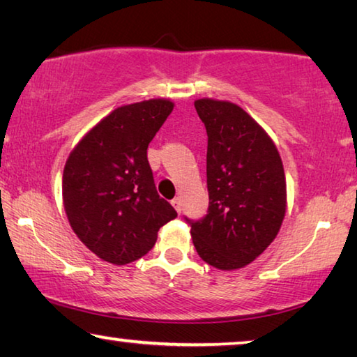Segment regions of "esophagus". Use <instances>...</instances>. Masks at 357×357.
Wrapping results in <instances>:
<instances>
[{"label":"esophagus","mask_w":357,"mask_h":357,"mask_svg":"<svg viewBox=\"0 0 357 357\" xmlns=\"http://www.w3.org/2000/svg\"><path fill=\"white\" fill-rule=\"evenodd\" d=\"M172 204H173V208L176 209V213L181 214V200H179V198H174V200H172Z\"/></svg>","instance_id":"obj_1"}]
</instances>
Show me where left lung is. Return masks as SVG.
I'll return each mask as SVG.
<instances>
[{
  "mask_svg": "<svg viewBox=\"0 0 357 357\" xmlns=\"http://www.w3.org/2000/svg\"><path fill=\"white\" fill-rule=\"evenodd\" d=\"M208 134L209 206L192 220L193 245L208 264L238 269L263 253L279 233L287 183L275 144L243 108L213 99L195 100Z\"/></svg>",
  "mask_w": 357,
  "mask_h": 357,
  "instance_id": "1",
  "label": "left lung"
}]
</instances>
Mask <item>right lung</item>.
<instances>
[{
	"label": "right lung",
	"mask_w": 357,
	"mask_h": 357,
	"mask_svg": "<svg viewBox=\"0 0 357 357\" xmlns=\"http://www.w3.org/2000/svg\"><path fill=\"white\" fill-rule=\"evenodd\" d=\"M173 110L151 99L119 107L83 137L64 167L63 200L70 227L99 258L128 264L153 249L176 217L155 190L148 144Z\"/></svg>",
	"instance_id": "add662e5"
}]
</instances>
